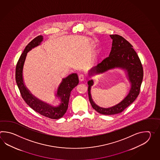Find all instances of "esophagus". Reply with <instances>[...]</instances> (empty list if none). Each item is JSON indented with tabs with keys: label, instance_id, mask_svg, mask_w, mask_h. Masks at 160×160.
Segmentation results:
<instances>
[{
	"label": "esophagus",
	"instance_id": "34e87169",
	"mask_svg": "<svg viewBox=\"0 0 160 160\" xmlns=\"http://www.w3.org/2000/svg\"><path fill=\"white\" fill-rule=\"evenodd\" d=\"M79 81H83L85 79V76L83 74H80L79 75Z\"/></svg>",
	"mask_w": 160,
	"mask_h": 160
}]
</instances>
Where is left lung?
<instances>
[{"label":"left lung","instance_id":"1","mask_svg":"<svg viewBox=\"0 0 160 160\" xmlns=\"http://www.w3.org/2000/svg\"><path fill=\"white\" fill-rule=\"evenodd\" d=\"M110 36L112 39V43L109 57L92 68L88 74L90 75L99 74L116 68L125 69L128 72L131 88L129 94L119 103L111 108H103L97 105L92 101L90 90L93 85V81L92 79L88 81V95L90 102L93 109L103 115L120 113L132 104L139 95L143 76L142 65L137 52L133 49V46L119 35L114 34Z\"/></svg>","mask_w":160,"mask_h":160}]
</instances>
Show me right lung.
<instances>
[{
    "instance_id": "add662e5",
    "label": "right lung",
    "mask_w": 160,
    "mask_h": 160,
    "mask_svg": "<svg viewBox=\"0 0 160 160\" xmlns=\"http://www.w3.org/2000/svg\"><path fill=\"white\" fill-rule=\"evenodd\" d=\"M43 41V37L39 35L27 44L19 59L15 70V79L22 97L31 108L42 116L51 119H59L64 116L68 108L71 92L79 83L78 77L76 73L68 75L62 79L58 87L57 96L61 99V104L52 106L35 97L25 86L23 79V68L27 53L32 48L39 45Z\"/></svg>"
}]
</instances>
